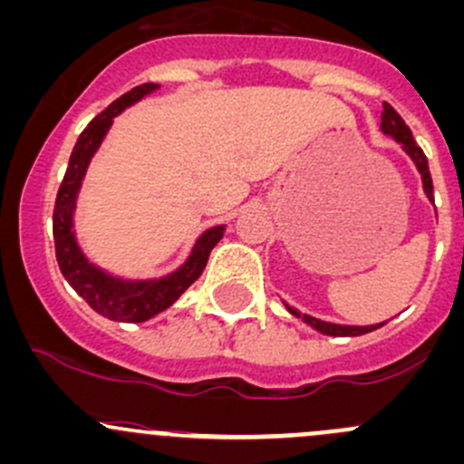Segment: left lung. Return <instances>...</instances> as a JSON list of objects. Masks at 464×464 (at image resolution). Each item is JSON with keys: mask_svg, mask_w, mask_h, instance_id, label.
Instances as JSON below:
<instances>
[{"mask_svg": "<svg viewBox=\"0 0 464 464\" xmlns=\"http://www.w3.org/2000/svg\"><path fill=\"white\" fill-rule=\"evenodd\" d=\"M382 133L384 135H392V138L396 140V142L402 144V149L407 150L409 158L413 160V164H416L418 170H420L422 187H425L427 198L433 202V182H431V173H429L427 155L422 153V149L416 144V140H413L411 129H409V126L404 124V120L398 115V111L393 109L392 104H387V102H384V111H382ZM286 309H289L291 314L295 315V318H302V320L306 322V324H311L315 331H320V334L338 335V338H344V335L372 334V331L380 329V326H382V324H387V322H380V324H369V326H343V324H331V322H322L318 318H311V315H300L294 309V306H289V304H286Z\"/></svg>", "mask_w": 464, "mask_h": 464, "instance_id": "left-lung-1", "label": "left lung"}]
</instances>
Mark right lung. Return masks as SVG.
<instances>
[{
  "label": "right lung",
  "mask_w": 464,
  "mask_h": 464,
  "mask_svg": "<svg viewBox=\"0 0 464 464\" xmlns=\"http://www.w3.org/2000/svg\"><path fill=\"white\" fill-rule=\"evenodd\" d=\"M155 89H158V84L135 86V89L124 92L120 100H115L109 109L102 111L82 130L71 160H68L66 175L62 179L60 191H57L55 211H53V237H55V256L62 276L66 277L68 285L77 294L89 302L92 311L115 322H144L158 315L160 311L169 309L202 276L208 256H211V248L222 240L224 233V227H213L204 231L198 245L193 246L188 260L178 271L167 277H160V280L144 282H129L109 276V273L92 266L77 246L75 233H72V211H75L77 193H80L82 179H84L92 153L113 124V117Z\"/></svg>",
  "instance_id": "obj_1"
}]
</instances>
